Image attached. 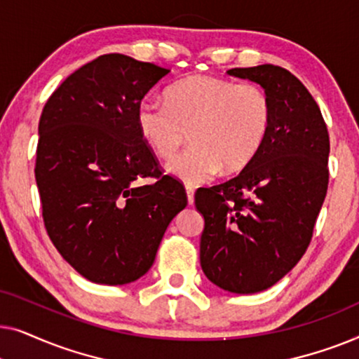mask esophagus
Instances as JSON below:
<instances>
[{
  "label": "esophagus",
  "instance_id": "obj_1",
  "mask_svg": "<svg viewBox=\"0 0 359 359\" xmlns=\"http://www.w3.org/2000/svg\"><path fill=\"white\" fill-rule=\"evenodd\" d=\"M186 194H188V203L193 204L194 203V188L191 184L186 186Z\"/></svg>",
  "mask_w": 359,
  "mask_h": 359
}]
</instances>
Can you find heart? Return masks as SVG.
I'll return each mask as SVG.
<instances>
[{
  "mask_svg": "<svg viewBox=\"0 0 359 359\" xmlns=\"http://www.w3.org/2000/svg\"><path fill=\"white\" fill-rule=\"evenodd\" d=\"M271 122L273 104L262 86L209 75L176 81L165 91V104L144 100L135 112L140 137L160 158L175 156L189 132L193 144L168 171L194 184L222 168H247L263 149Z\"/></svg>",
  "mask_w": 359,
  "mask_h": 359,
  "instance_id": "obj_1",
  "label": "heart"
}]
</instances>
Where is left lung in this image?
Segmentation results:
<instances>
[{
    "label": "left lung",
    "mask_w": 359,
    "mask_h": 359,
    "mask_svg": "<svg viewBox=\"0 0 359 359\" xmlns=\"http://www.w3.org/2000/svg\"><path fill=\"white\" fill-rule=\"evenodd\" d=\"M273 104L269 134L235 178L196 191L204 215L201 268L215 286L253 294L286 276L306 253L328 188L330 139L307 88L276 65L232 68Z\"/></svg>",
    "instance_id": "8db88e82"
}]
</instances>
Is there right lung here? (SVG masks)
I'll return each instance as SVG.
<instances>
[{
  "label": "right lung",
  "instance_id": "add662e5",
  "mask_svg": "<svg viewBox=\"0 0 359 359\" xmlns=\"http://www.w3.org/2000/svg\"><path fill=\"white\" fill-rule=\"evenodd\" d=\"M168 73L107 53L72 73L42 109L34 171L43 224L58 253L91 283L144 276L188 204L135 124L137 106ZM144 177L157 181L142 187Z\"/></svg>",
  "mask_w": 359,
  "mask_h": 359
}]
</instances>
